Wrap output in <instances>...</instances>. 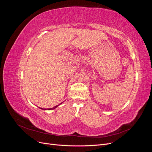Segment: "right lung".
I'll return each instance as SVG.
<instances>
[{
  "mask_svg": "<svg viewBox=\"0 0 152 152\" xmlns=\"http://www.w3.org/2000/svg\"><path fill=\"white\" fill-rule=\"evenodd\" d=\"M61 103H60V104H61ZM58 105L56 106V107H53V108H48V110H54V109H55V108H56V107H58ZM41 109H42V108H41ZM42 110H43V109H42ZM44 110H47V109H44Z\"/></svg>",
  "mask_w": 152,
  "mask_h": 152,
  "instance_id": "right-lung-1",
  "label": "right lung"
}]
</instances>
